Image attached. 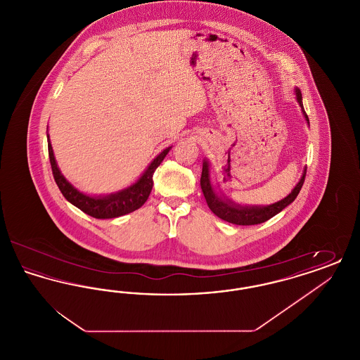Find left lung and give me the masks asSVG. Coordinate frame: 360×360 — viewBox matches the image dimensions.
I'll return each instance as SVG.
<instances>
[{
  "instance_id": "obj_1",
  "label": "left lung",
  "mask_w": 360,
  "mask_h": 360,
  "mask_svg": "<svg viewBox=\"0 0 360 360\" xmlns=\"http://www.w3.org/2000/svg\"><path fill=\"white\" fill-rule=\"evenodd\" d=\"M295 98H297V103L301 106L305 120L309 124L308 115L305 113L304 103H302V94H301V90L297 87H295ZM305 175H307V167L304 169L301 179L291 190L290 194L278 202H274L271 205H240L235 201H232L231 198H228L223 191H220L213 185L210 179L209 160L204 159L202 174H201V188L205 197L206 204L217 217H220L224 221L236 224V225H255V224H262L270 220L271 217H274L275 214L282 212L286 206L290 205L291 202L297 198L300 190L304 185Z\"/></svg>"
}]
</instances>
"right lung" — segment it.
<instances>
[{
	"mask_svg": "<svg viewBox=\"0 0 360 360\" xmlns=\"http://www.w3.org/2000/svg\"><path fill=\"white\" fill-rule=\"evenodd\" d=\"M49 141V155H50V163H51L53 179L58 185L59 190L62 191L63 197L69 201L70 204L77 206L86 214L94 217V219H115L124 214H128L134 210L139 209L140 206L147 201L153 186V175L158 166L163 162L165 156L169 154L172 147H167L160 154L155 158L154 160L148 165V167L140 175L135 184H132L128 188H122L120 191L110 193L106 195H89L78 188H74L69 181L65 178V175L60 172L58 163L55 160L53 151H52L50 136H47Z\"/></svg>",
	"mask_w": 360,
	"mask_h": 360,
	"instance_id": "obj_1",
	"label": "right lung"
}]
</instances>
